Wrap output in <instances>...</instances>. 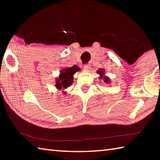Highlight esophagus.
Returning <instances> with one entry per match:
<instances>
[{
  "mask_svg": "<svg viewBox=\"0 0 160 160\" xmlns=\"http://www.w3.org/2000/svg\"><path fill=\"white\" fill-rule=\"evenodd\" d=\"M83 68L85 70H86V71H88V70H90V66L89 64L88 65H85V66H83Z\"/></svg>",
  "mask_w": 160,
  "mask_h": 160,
  "instance_id": "1",
  "label": "esophagus"
}]
</instances>
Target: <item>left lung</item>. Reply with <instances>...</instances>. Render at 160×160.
<instances>
[{"label": "left lung", "instance_id": "left-lung-1", "mask_svg": "<svg viewBox=\"0 0 160 160\" xmlns=\"http://www.w3.org/2000/svg\"><path fill=\"white\" fill-rule=\"evenodd\" d=\"M97 74L99 75V79H103V80H104V82L105 83H107V84L111 83V81H110L109 78L105 75V70H104V69L100 68V69H99L98 70H97Z\"/></svg>", "mask_w": 160, "mask_h": 160}]
</instances>
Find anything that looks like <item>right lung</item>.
Instances as JSON below:
<instances>
[{"label": "right lung", "instance_id": "right-lung-1", "mask_svg": "<svg viewBox=\"0 0 160 160\" xmlns=\"http://www.w3.org/2000/svg\"><path fill=\"white\" fill-rule=\"evenodd\" d=\"M80 68L77 66L69 68H65L61 70L60 75L56 79V88L57 90H64L68 88L73 82V75L77 71H80ZM66 94V92H63Z\"/></svg>", "mask_w": 160, "mask_h": 160}]
</instances>
